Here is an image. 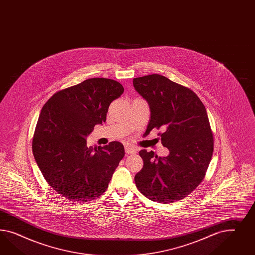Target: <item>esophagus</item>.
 <instances>
[{"instance_id":"obj_1","label":"esophagus","mask_w":255,"mask_h":255,"mask_svg":"<svg viewBox=\"0 0 255 255\" xmlns=\"http://www.w3.org/2000/svg\"><path fill=\"white\" fill-rule=\"evenodd\" d=\"M125 152L127 154H134V153H136V149L134 147H131V146H126L125 147Z\"/></svg>"}]
</instances>
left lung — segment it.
I'll use <instances>...</instances> for the list:
<instances>
[{"mask_svg":"<svg viewBox=\"0 0 255 255\" xmlns=\"http://www.w3.org/2000/svg\"><path fill=\"white\" fill-rule=\"evenodd\" d=\"M132 84L150 109L146 132L161 129L162 146L169 149L166 157L139 151L144 165L134 176L135 185L150 200H181L200 184L213 153L207 110L192 90L161 75L136 77Z\"/></svg>","mask_w":255,"mask_h":255,"instance_id":"8db88e82","label":"left lung"}]
</instances>
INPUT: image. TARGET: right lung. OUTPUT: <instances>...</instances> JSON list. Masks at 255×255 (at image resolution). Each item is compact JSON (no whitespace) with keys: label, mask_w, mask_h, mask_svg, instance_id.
<instances>
[{"label":"right lung","mask_w":255,"mask_h":255,"mask_svg":"<svg viewBox=\"0 0 255 255\" xmlns=\"http://www.w3.org/2000/svg\"><path fill=\"white\" fill-rule=\"evenodd\" d=\"M124 92L115 80L90 78L55 93L42 108L32 152L46 182L66 199L93 200L108 189L124 145L87 147L86 138L106 122L110 104Z\"/></svg>","instance_id":"right-lung-1"}]
</instances>
